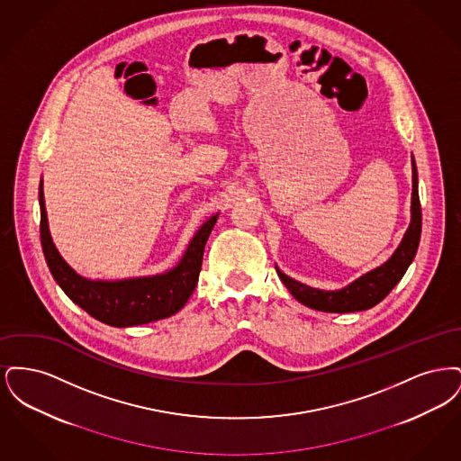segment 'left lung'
<instances>
[{"label": "left lung", "instance_id": "left-lung-1", "mask_svg": "<svg viewBox=\"0 0 461 461\" xmlns=\"http://www.w3.org/2000/svg\"><path fill=\"white\" fill-rule=\"evenodd\" d=\"M411 171H413V190H411V221L397 245L394 254L385 261L375 267L372 271L361 275L349 285L339 290H321L314 286L304 285L285 275L278 266L276 273L288 292L304 306L325 311V312H354L365 311L376 306L382 299L389 295L399 280L404 276L406 269L415 259L421 233V207L418 198V173L415 157L411 155Z\"/></svg>", "mask_w": 461, "mask_h": 461}]
</instances>
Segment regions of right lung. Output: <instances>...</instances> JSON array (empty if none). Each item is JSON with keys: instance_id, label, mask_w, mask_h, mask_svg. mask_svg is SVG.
Here are the masks:
<instances>
[{"instance_id": "add662e5", "label": "right lung", "mask_w": 461, "mask_h": 461, "mask_svg": "<svg viewBox=\"0 0 461 461\" xmlns=\"http://www.w3.org/2000/svg\"><path fill=\"white\" fill-rule=\"evenodd\" d=\"M40 207L44 259L55 282L89 316L117 329L169 318L188 303L197 286L205 241L220 216V212L211 216L198 228L179 263L164 273L124 280H89L67 264L53 243L44 207L43 179L40 183Z\"/></svg>"}]
</instances>
